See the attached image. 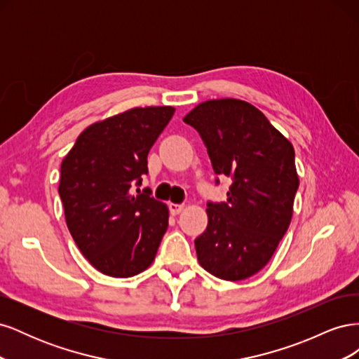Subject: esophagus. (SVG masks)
<instances>
[{"instance_id": "obj_1", "label": "esophagus", "mask_w": 359, "mask_h": 359, "mask_svg": "<svg viewBox=\"0 0 359 359\" xmlns=\"http://www.w3.org/2000/svg\"><path fill=\"white\" fill-rule=\"evenodd\" d=\"M182 210H184V205H182V203H169V211H170L173 215L180 214Z\"/></svg>"}]
</instances>
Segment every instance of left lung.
<instances>
[{"label": "left lung", "instance_id": "obj_1", "mask_svg": "<svg viewBox=\"0 0 359 359\" xmlns=\"http://www.w3.org/2000/svg\"><path fill=\"white\" fill-rule=\"evenodd\" d=\"M208 151L215 184L229 177L224 202L206 203L208 226L194 240L199 264L222 280L259 273L292 219L299 186L292 144L247 102L210 100L186 115Z\"/></svg>", "mask_w": 359, "mask_h": 359}]
</instances>
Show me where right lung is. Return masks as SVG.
Listing matches in <instances>:
<instances>
[{
    "instance_id": "obj_1",
    "label": "right lung",
    "mask_w": 359,
    "mask_h": 359,
    "mask_svg": "<svg viewBox=\"0 0 359 359\" xmlns=\"http://www.w3.org/2000/svg\"><path fill=\"white\" fill-rule=\"evenodd\" d=\"M173 112L170 106L135 107L95 123L61 163L58 193L67 227L82 255L106 276L142 273L168 231L166 205L139 186L149 149Z\"/></svg>"
}]
</instances>
